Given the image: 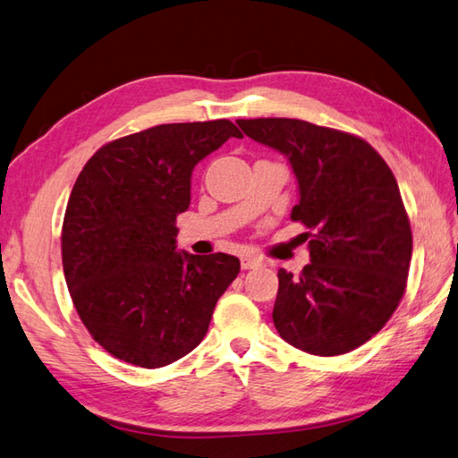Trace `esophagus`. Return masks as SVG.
<instances>
[{"instance_id": "34e87169", "label": "esophagus", "mask_w": 458, "mask_h": 458, "mask_svg": "<svg viewBox=\"0 0 458 458\" xmlns=\"http://www.w3.org/2000/svg\"><path fill=\"white\" fill-rule=\"evenodd\" d=\"M260 267V259L252 257V255H242L241 257V268L242 270H250V268H257Z\"/></svg>"}]
</instances>
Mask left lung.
<instances>
[{"instance_id": "8db88e82", "label": "left lung", "mask_w": 458, "mask_h": 458, "mask_svg": "<svg viewBox=\"0 0 458 458\" xmlns=\"http://www.w3.org/2000/svg\"><path fill=\"white\" fill-rule=\"evenodd\" d=\"M286 155L300 186L292 219L308 227L311 262L278 270L274 327L303 352L335 357L378 333L403 298L411 227L390 166L367 140L301 119H239Z\"/></svg>"}]
</instances>
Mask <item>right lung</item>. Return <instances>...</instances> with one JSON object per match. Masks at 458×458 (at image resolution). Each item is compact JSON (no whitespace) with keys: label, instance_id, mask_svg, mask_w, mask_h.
I'll return each instance as SVG.
<instances>
[{"label":"right lung","instance_id":"1","mask_svg":"<svg viewBox=\"0 0 458 458\" xmlns=\"http://www.w3.org/2000/svg\"><path fill=\"white\" fill-rule=\"evenodd\" d=\"M242 133L227 119L157 125L111 140L76 178L63 223L64 278L80 319L115 359L160 369L206 337L241 262L176 250L191 170Z\"/></svg>","mask_w":458,"mask_h":458}]
</instances>
